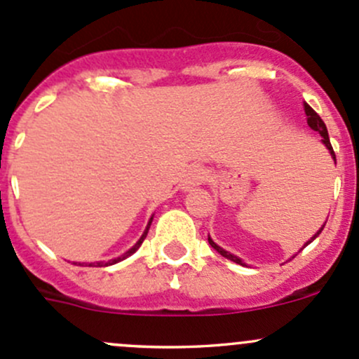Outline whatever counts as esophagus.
Returning a JSON list of instances; mask_svg holds the SVG:
<instances>
[{
    "instance_id": "esophagus-1",
    "label": "esophagus",
    "mask_w": 359,
    "mask_h": 359,
    "mask_svg": "<svg viewBox=\"0 0 359 359\" xmlns=\"http://www.w3.org/2000/svg\"><path fill=\"white\" fill-rule=\"evenodd\" d=\"M206 179V172L201 168V166H191L189 170L186 172V175H184L182 179V189L184 191H193L194 187L200 186L201 182H205Z\"/></svg>"
}]
</instances>
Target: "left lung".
<instances>
[{
	"instance_id": "left-lung-1",
	"label": "left lung",
	"mask_w": 359,
	"mask_h": 359,
	"mask_svg": "<svg viewBox=\"0 0 359 359\" xmlns=\"http://www.w3.org/2000/svg\"><path fill=\"white\" fill-rule=\"evenodd\" d=\"M304 109H306V114H307V125H309L311 128L314 130V132H318V133H320V135H321V142L325 144V147H327V149H328V153H330V156L334 158V161H335V153H334V149H332L330 139H328V130H327V126H325L323 119H321L320 116H318L316 112H314L313 107H311V106H307V104H306V106H304ZM325 224H327V222H325ZM325 224H323V226L320 227V231H318V233L314 234V236L311 238V240L307 241L306 245H304L302 248H306L307 245H309V243H313V241L316 240L318 236H320V233H321V231H323ZM208 243L212 245V248H213V250H217V252H219L220 255H222V257H226V259H229V260H233V262L240 264V266H245V262H243V260L240 259V257L233 255V253H229V252H227V250H224L222 247H219V245H217L215 241H213L212 238H210V236H208ZM302 248H300V250H302ZM293 257H295V255H293ZM293 257H292V259H293Z\"/></svg>"
}]
</instances>
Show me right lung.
<instances>
[{"instance_id": "add662e5", "label": "right lung", "mask_w": 359, "mask_h": 359, "mask_svg": "<svg viewBox=\"0 0 359 359\" xmlns=\"http://www.w3.org/2000/svg\"><path fill=\"white\" fill-rule=\"evenodd\" d=\"M154 217V215H153ZM153 217H151L149 219V222H147V226H146V231H144L142 233V236L139 238V241H137L135 245H133L132 248L130 250H126L125 253H123V255H119V257H116V259H111V260H107V262H90L88 264V267L92 266V267H106V266H112V264H118V262H121V260H125L126 257H130L132 255V253H135L137 250L140 248V245H142V241L146 240V236H147V231H149V227H151V222H153ZM74 264H78V266H83V264L85 262H74Z\"/></svg>"}]
</instances>
